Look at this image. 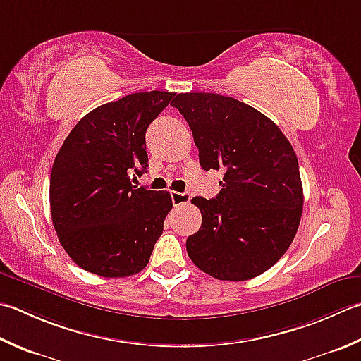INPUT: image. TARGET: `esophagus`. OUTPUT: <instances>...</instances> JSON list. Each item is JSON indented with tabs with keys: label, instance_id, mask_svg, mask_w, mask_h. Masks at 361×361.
Instances as JSON below:
<instances>
[{
	"label": "esophagus",
	"instance_id": "1",
	"mask_svg": "<svg viewBox=\"0 0 361 361\" xmlns=\"http://www.w3.org/2000/svg\"><path fill=\"white\" fill-rule=\"evenodd\" d=\"M171 195H172L173 204H183V203H188L190 200L189 192H176V190H172Z\"/></svg>",
	"mask_w": 361,
	"mask_h": 361
}]
</instances>
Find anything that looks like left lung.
I'll list each match as a JSON object with an SVG mask.
<instances>
[{
	"label": "left lung",
	"instance_id": "obj_1",
	"mask_svg": "<svg viewBox=\"0 0 361 361\" xmlns=\"http://www.w3.org/2000/svg\"><path fill=\"white\" fill-rule=\"evenodd\" d=\"M172 106L189 123L200 166L224 171L216 199H192L202 227L188 238L189 258L219 280L258 277L285 255L300 224L293 145L271 118L236 98L189 92Z\"/></svg>",
	"mask_w": 361,
	"mask_h": 361
}]
</instances>
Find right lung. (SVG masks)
<instances>
[{
  "label": "right lung",
  "mask_w": 361,
  "mask_h": 361,
  "mask_svg": "<svg viewBox=\"0 0 361 361\" xmlns=\"http://www.w3.org/2000/svg\"><path fill=\"white\" fill-rule=\"evenodd\" d=\"M152 90L98 106L63 140L49 178L59 243L84 271L106 279L144 269L172 209L167 190L131 185L148 167L145 131L171 103Z\"/></svg>",
  "instance_id": "right-lung-1"
}]
</instances>
